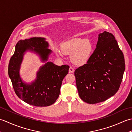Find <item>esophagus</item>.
I'll return each instance as SVG.
<instances>
[{
	"label": "esophagus",
	"instance_id": "34e87169",
	"mask_svg": "<svg viewBox=\"0 0 132 132\" xmlns=\"http://www.w3.org/2000/svg\"><path fill=\"white\" fill-rule=\"evenodd\" d=\"M74 69L72 68V67H70V68H69V73H72V72H74Z\"/></svg>",
	"mask_w": 132,
	"mask_h": 132
}]
</instances>
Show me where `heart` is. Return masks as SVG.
Segmentation results:
<instances>
[{"label":"heart","mask_w":132,"mask_h":132,"mask_svg":"<svg viewBox=\"0 0 132 132\" xmlns=\"http://www.w3.org/2000/svg\"><path fill=\"white\" fill-rule=\"evenodd\" d=\"M61 49L65 54H71L72 61L75 63L83 64L86 63L90 58L93 50V45L87 39L74 38L63 43ZM57 52L60 55L62 54L60 50Z\"/></svg>","instance_id":"1"}]
</instances>
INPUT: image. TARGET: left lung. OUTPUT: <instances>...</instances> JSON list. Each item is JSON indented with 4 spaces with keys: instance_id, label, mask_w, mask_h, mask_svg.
I'll list each match as a JSON object with an SVG mask.
<instances>
[{
    "instance_id": "1",
    "label": "left lung",
    "mask_w": 132,
    "mask_h": 132,
    "mask_svg": "<svg viewBox=\"0 0 132 132\" xmlns=\"http://www.w3.org/2000/svg\"><path fill=\"white\" fill-rule=\"evenodd\" d=\"M125 69L124 54L114 36L106 31L100 33L89 60L74 72L81 99L96 104L113 96L119 90Z\"/></svg>"
}]
</instances>
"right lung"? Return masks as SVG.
I'll use <instances>...</instances> for the list:
<instances>
[{
  "instance_id": "1",
  "label": "right lung",
  "mask_w": 132,
  "mask_h": 132,
  "mask_svg": "<svg viewBox=\"0 0 132 132\" xmlns=\"http://www.w3.org/2000/svg\"><path fill=\"white\" fill-rule=\"evenodd\" d=\"M48 47V43L43 37L20 40L8 64V75L17 96L36 106H47L55 102L60 96L62 82L70 68L66 64L60 66L47 62L39 69L34 82L30 84L24 82L19 70L25 53L29 50L37 53L41 61L45 62L52 52Z\"/></svg>"
}]
</instances>
